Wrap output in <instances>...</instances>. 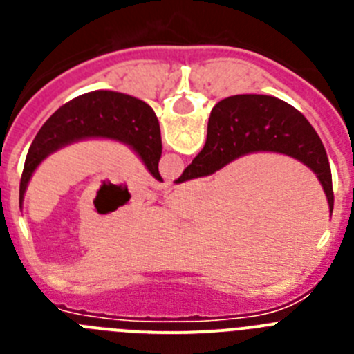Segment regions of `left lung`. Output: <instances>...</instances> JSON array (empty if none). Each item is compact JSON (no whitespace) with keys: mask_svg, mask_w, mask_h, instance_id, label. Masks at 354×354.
Returning a JSON list of instances; mask_svg holds the SVG:
<instances>
[{"mask_svg":"<svg viewBox=\"0 0 354 354\" xmlns=\"http://www.w3.org/2000/svg\"><path fill=\"white\" fill-rule=\"evenodd\" d=\"M84 138H109L126 143L145 162L147 170L158 180L161 159V131L154 109L147 102L126 93L97 90L72 99L56 109L40 127L24 161L19 186V205L31 175L49 154Z\"/></svg>","mask_w":354,"mask_h":354,"instance_id":"8db88e82","label":"left lung"}]
</instances>
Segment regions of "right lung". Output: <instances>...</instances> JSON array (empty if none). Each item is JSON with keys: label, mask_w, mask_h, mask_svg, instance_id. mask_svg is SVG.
I'll return each mask as SVG.
<instances>
[{"label": "right lung", "mask_w": 354, "mask_h": 354, "mask_svg": "<svg viewBox=\"0 0 354 354\" xmlns=\"http://www.w3.org/2000/svg\"><path fill=\"white\" fill-rule=\"evenodd\" d=\"M252 152H280L317 175L333 211V187L326 150L310 122L298 109L271 95H232L212 108L204 149L175 183L214 174Z\"/></svg>", "instance_id": "obj_1"}]
</instances>
